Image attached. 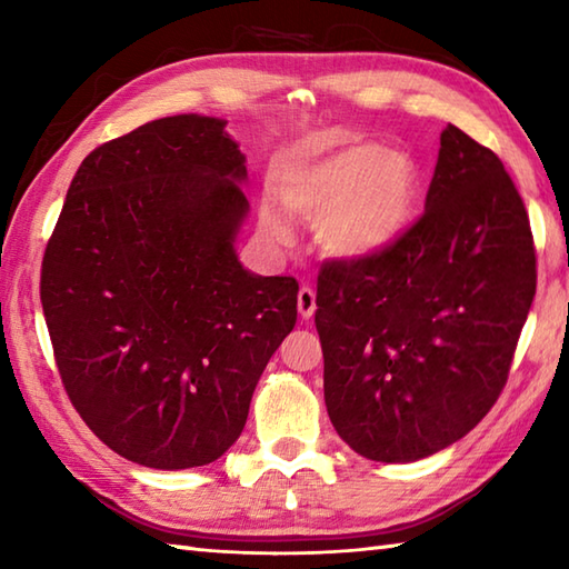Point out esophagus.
<instances>
[{"instance_id": "obj_1", "label": "esophagus", "mask_w": 569, "mask_h": 569, "mask_svg": "<svg viewBox=\"0 0 569 569\" xmlns=\"http://www.w3.org/2000/svg\"><path fill=\"white\" fill-rule=\"evenodd\" d=\"M298 313H301L303 319H311V316L316 313V293H313V288L303 286L301 291H298Z\"/></svg>"}]
</instances>
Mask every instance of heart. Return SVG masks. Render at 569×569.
Listing matches in <instances>:
<instances>
[{"instance_id": "1", "label": "heart", "mask_w": 569, "mask_h": 569, "mask_svg": "<svg viewBox=\"0 0 569 569\" xmlns=\"http://www.w3.org/2000/svg\"><path fill=\"white\" fill-rule=\"evenodd\" d=\"M419 188L421 172L409 152L369 140L308 146L278 170V198L286 210L316 220L319 246L341 261L387 250L409 226ZM261 226L273 240L291 236L273 203L263 206Z\"/></svg>"}]
</instances>
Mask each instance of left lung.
<instances>
[{"instance_id": "1", "label": "left lung", "mask_w": 569, "mask_h": 569, "mask_svg": "<svg viewBox=\"0 0 569 569\" xmlns=\"http://www.w3.org/2000/svg\"><path fill=\"white\" fill-rule=\"evenodd\" d=\"M535 288L512 178L447 124L417 223L379 256L321 268L316 331L339 437L403 465L469 435L505 389Z\"/></svg>"}]
</instances>
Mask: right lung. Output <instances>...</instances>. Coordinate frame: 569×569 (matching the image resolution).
Masks as SVG:
<instances>
[{
    "instance_id": "right-lung-1",
    "label": "right lung",
    "mask_w": 569,
    "mask_h": 569,
    "mask_svg": "<svg viewBox=\"0 0 569 569\" xmlns=\"http://www.w3.org/2000/svg\"><path fill=\"white\" fill-rule=\"evenodd\" d=\"M226 124L172 114L92 150L44 250L40 296L67 397L142 467L223 457L296 326V278L250 273L236 256L248 170Z\"/></svg>"
}]
</instances>
